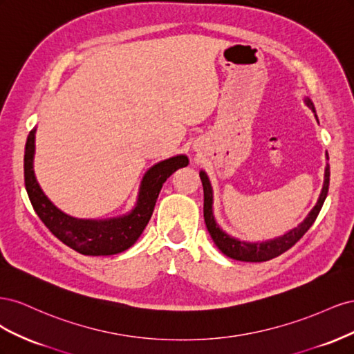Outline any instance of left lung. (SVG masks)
Segmentation results:
<instances>
[{
	"instance_id": "obj_1",
	"label": "left lung",
	"mask_w": 354,
	"mask_h": 354,
	"mask_svg": "<svg viewBox=\"0 0 354 354\" xmlns=\"http://www.w3.org/2000/svg\"><path fill=\"white\" fill-rule=\"evenodd\" d=\"M304 102L308 108L315 112V116H316V111H315V106H313L312 100L306 97ZM316 120H317V116H316ZM199 177L202 180V186H203V218H205L207 229L211 234L214 243L217 245V248L224 255L230 257V259H233V260L261 263V261H269V260L274 259V257L288 251L291 246H294L299 239L303 238V234L310 227H312V224L315 223L316 217L319 216L320 209H322L325 198L328 195L329 164H326V168H325V180H324L322 192H320L316 205L312 208V211L308 212V216L301 223H299L297 227L282 234V236L270 239V241H264V242H243L236 238H232L230 234H227L223 229H220L216 218H214V212H212L214 195H212V187L209 183V178H208L205 171H201Z\"/></svg>"
}]
</instances>
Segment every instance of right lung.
I'll use <instances>...</instances> for the list:
<instances>
[{"mask_svg": "<svg viewBox=\"0 0 354 354\" xmlns=\"http://www.w3.org/2000/svg\"><path fill=\"white\" fill-rule=\"evenodd\" d=\"M35 131L34 128L29 133L25 146V187L29 201L47 229L69 248L84 255H113L133 246L151 220L158 195L167 178L189 164L186 155H177L149 168L138 189L136 207L122 217L75 218L60 211L38 185L34 171Z\"/></svg>", "mask_w": 354, "mask_h": 354, "instance_id": "obj_1", "label": "right lung"}]
</instances>
